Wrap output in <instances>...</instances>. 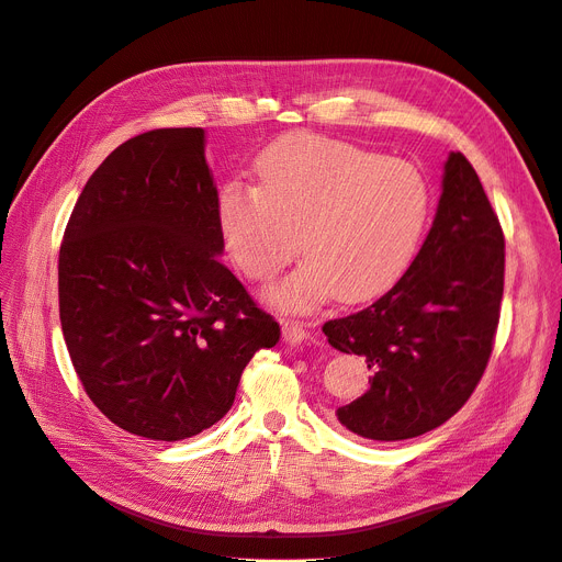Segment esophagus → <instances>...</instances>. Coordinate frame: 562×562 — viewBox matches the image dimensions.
<instances>
[{
    "mask_svg": "<svg viewBox=\"0 0 562 562\" xmlns=\"http://www.w3.org/2000/svg\"><path fill=\"white\" fill-rule=\"evenodd\" d=\"M282 337L284 341L289 344H301V341H307L310 339V330L303 326V323L299 321H284L282 323Z\"/></svg>",
    "mask_w": 562,
    "mask_h": 562,
    "instance_id": "1",
    "label": "esophagus"
}]
</instances>
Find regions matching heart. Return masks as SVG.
I'll return each mask as SVG.
<instances>
[{
    "label": "heart",
    "mask_w": 562,
    "mask_h": 562,
    "mask_svg": "<svg viewBox=\"0 0 562 562\" xmlns=\"http://www.w3.org/2000/svg\"><path fill=\"white\" fill-rule=\"evenodd\" d=\"M259 187L218 195L225 248L246 278L266 282L303 252L299 271L266 291L280 312H310L390 289L415 257L430 218V184L409 161L346 140L293 134L266 147ZM302 241H297V236Z\"/></svg>",
    "instance_id": "obj_1"
}]
</instances>
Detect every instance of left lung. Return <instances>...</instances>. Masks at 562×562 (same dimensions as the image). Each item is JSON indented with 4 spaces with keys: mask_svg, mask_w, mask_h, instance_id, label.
I'll list each match as a JSON object with an SVG mask.
<instances>
[{
    "mask_svg": "<svg viewBox=\"0 0 562 562\" xmlns=\"http://www.w3.org/2000/svg\"><path fill=\"white\" fill-rule=\"evenodd\" d=\"M504 229L479 175L451 153L432 227L403 278L373 305L323 326L330 346L373 371L369 392L337 409L350 432L375 441L419 437L474 394L504 299Z\"/></svg>",
    "mask_w": 562,
    "mask_h": 562,
    "instance_id": "8db88e82",
    "label": "left lung"
}]
</instances>
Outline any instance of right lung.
<instances>
[{"label":"right lung","mask_w":562,"mask_h":562,"mask_svg":"<svg viewBox=\"0 0 562 562\" xmlns=\"http://www.w3.org/2000/svg\"><path fill=\"white\" fill-rule=\"evenodd\" d=\"M204 130L138 134L86 182L58 252V314L81 385L117 428L159 441L221 422L280 323L221 263Z\"/></svg>","instance_id":"1"}]
</instances>
